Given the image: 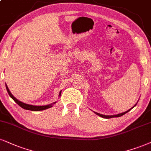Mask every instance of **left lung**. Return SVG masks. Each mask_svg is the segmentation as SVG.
<instances>
[{"label": "left lung", "instance_id": "left-lung-1", "mask_svg": "<svg viewBox=\"0 0 151 151\" xmlns=\"http://www.w3.org/2000/svg\"><path fill=\"white\" fill-rule=\"evenodd\" d=\"M137 105V104H135L134 106L132 108V109H130L129 110H128V111H125V112H124V113H119V114H118V115H102V114H100V113H96V112H94L96 113V115H99V116H100V117H101V118H118V117H120V116H122V115H124L125 114V113H127V112H129V111H130V110H132L133 109L134 107L135 106Z\"/></svg>", "mask_w": 151, "mask_h": 151}]
</instances>
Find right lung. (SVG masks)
<instances>
[{
  "label": "right lung",
  "instance_id": "1",
  "mask_svg": "<svg viewBox=\"0 0 151 151\" xmlns=\"http://www.w3.org/2000/svg\"><path fill=\"white\" fill-rule=\"evenodd\" d=\"M5 86H6L7 91V92H8L9 95H10V97L12 98V99L14 100V101H15L19 106H21L22 109H26V110H29V111H42V110H45V109H49V108L52 107V104H50V105H46V106H33V105H30V104L23 103V102L19 101L18 99H17L14 97V96H13L12 94H11L10 91L9 90L8 87H7L6 84H5ZM61 91H60V92H59V96L61 95ZM55 103L56 102H55L54 104H55Z\"/></svg>",
  "mask_w": 151,
  "mask_h": 151
}]
</instances>
